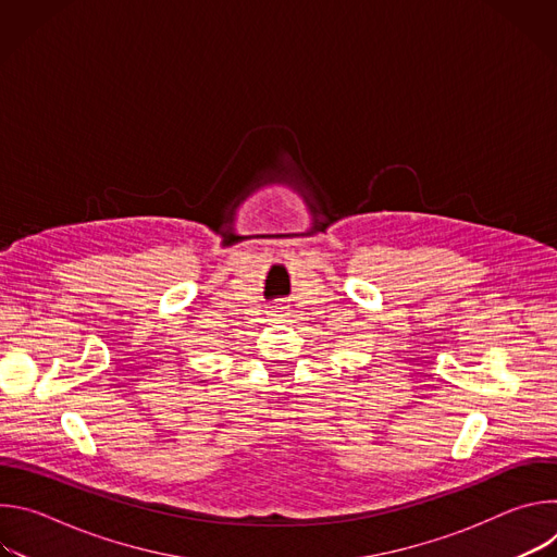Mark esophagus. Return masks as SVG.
Segmentation results:
<instances>
[{"label": "esophagus", "instance_id": "obj_1", "mask_svg": "<svg viewBox=\"0 0 557 557\" xmlns=\"http://www.w3.org/2000/svg\"><path fill=\"white\" fill-rule=\"evenodd\" d=\"M269 312H271V317H273L275 322H284L286 320V308H271Z\"/></svg>", "mask_w": 557, "mask_h": 557}]
</instances>
